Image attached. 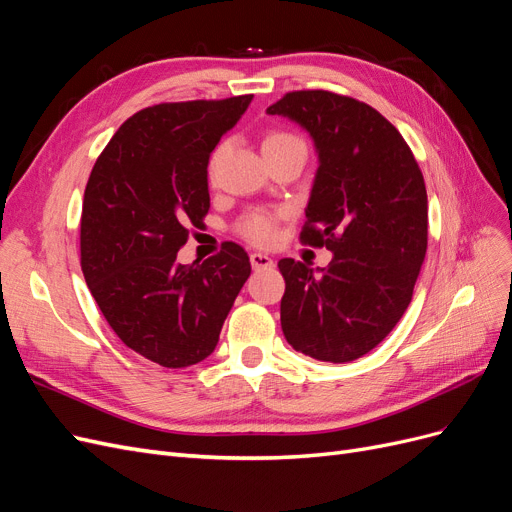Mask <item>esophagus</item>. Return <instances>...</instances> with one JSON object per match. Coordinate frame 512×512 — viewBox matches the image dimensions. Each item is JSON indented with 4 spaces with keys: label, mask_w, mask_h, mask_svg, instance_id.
<instances>
[{
    "label": "esophagus",
    "mask_w": 512,
    "mask_h": 512,
    "mask_svg": "<svg viewBox=\"0 0 512 512\" xmlns=\"http://www.w3.org/2000/svg\"><path fill=\"white\" fill-rule=\"evenodd\" d=\"M250 262H252L254 271L271 269V267H273V260H271L267 254H250Z\"/></svg>",
    "instance_id": "esophagus-1"
}]
</instances>
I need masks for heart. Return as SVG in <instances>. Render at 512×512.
I'll return each mask as SVG.
<instances>
[{
  "label": "heart",
  "instance_id": "b5f03b06",
  "mask_svg": "<svg viewBox=\"0 0 512 512\" xmlns=\"http://www.w3.org/2000/svg\"><path fill=\"white\" fill-rule=\"evenodd\" d=\"M288 145H303V141H301L299 136H294L290 132L273 130L265 138H262V153L273 151V149H280V147H288ZM218 158H220V151H215L213 164H215V160H218ZM275 222H277V215L275 213L254 211L250 215H245V218L241 220L239 232H241L245 239H250L252 243L267 245L275 237Z\"/></svg>",
  "mask_w": 512,
  "mask_h": 512
}]
</instances>
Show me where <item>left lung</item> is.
I'll return each mask as SVG.
<instances>
[{"label": "left lung", "mask_w": 512, "mask_h": 512, "mask_svg": "<svg viewBox=\"0 0 512 512\" xmlns=\"http://www.w3.org/2000/svg\"><path fill=\"white\" fill-rule=\"evenodd\" d=\"M312 136L318 170L301 241L333 260L277 262L286 342L312 359L348 363L374 350L412 301L427 252V190L404 136L376 108L331 91H292L267 108Z\"/></svg>", "instance_id": "1"}]
</instances>
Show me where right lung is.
Instances as JSON below:
<instances>
[{"label": "right lung", "instance_id": "right-lung-1", "mask_svg": "<svg viewBox=\"0 0 512 512\" xmlns=\"http://www.w3.org/2000/svg\"><path fill=\"white\" fill-rule=\"evenodd\" d=\"M254 96L156 104L115 132L91 170L81 215V267L123 344L162 367H190L218 346L252 273L226 241L203 265L177 252L209 211L207 164Z\"/></svg>", "mask_w": 512, "mask_h": 512}]
</instances>
